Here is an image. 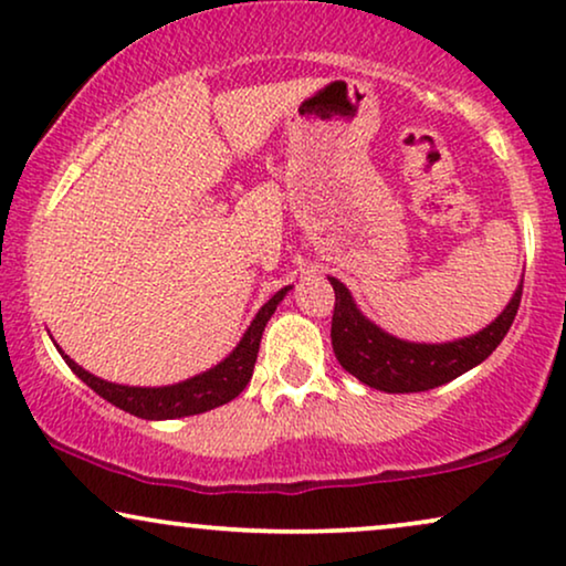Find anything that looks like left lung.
<instances>
[{
    "label": "left lung",
    "mask_w": 566,
    "mask_h": 566,
    "mask_svg": "<svg viewBox=\"0 0 566 566\" xmlns=\"http://www.w3.org/2000/svg\"><path fill=\"white\" fill-rule=\"evenodd\" d=\"M335 289L332 314V347L347 374L360 384L386 394L428 391L459 378L490 358L513 324L521 306L523 277L513 298L494 319L474 335L448 339V343H412L370 322L355 304L350 289L329 275Z\"/></svg>",
    "instance_id": "left-lung-1"
}]
</instances>
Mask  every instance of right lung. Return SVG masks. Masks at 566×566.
I'll list each match as a JSON object with an SVG mask.
<instances>
[{"instance_id":"right-lung-1","label":"right lung","mask_w":566,"mask_h":566,"mask_svg":"<svg viewBox=\"0 0 566 566\" xmlns=\"http://www.w3.org/2000/svg\"><path fill=\"white\" fill-rule=\"evenodd\" d=\"M293 285H285L275 293L268 304L260 306V312L254 314L250 327L239 339L234 350H231L221 363H216L203 374H196L185 378L180 384L169 386H126V384H113L105 381L90 370H84L80 363H74L69 355L61 350V358L66 360V366L90 386L92 391L111 401L123 412L142 417V420H177V417H190V415H203L208 409L221 407L244 391V386L250 384L254 360H258L260 339L265 332V324L270 316L275 314V308L281 301L289 296Z\"/></svg>"}]
</instances>
